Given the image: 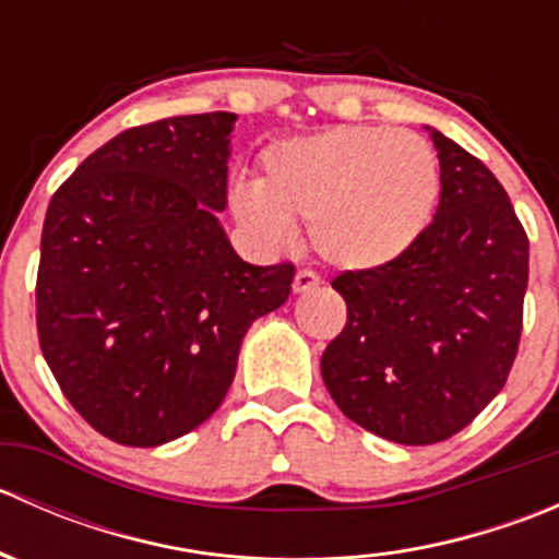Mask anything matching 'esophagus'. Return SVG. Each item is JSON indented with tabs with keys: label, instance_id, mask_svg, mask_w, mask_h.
<instances>
[{
	"label": "esophagus",
	"instance_id": "34e87169",
	"mask_svg": "<svg viewBox=\"0 0 559 559\" xmlns=\"http://www.w3.org/2000/svg\"><path fill=\"white\" fill-rule=\"evenodd\" d=\"M319 284L321 278L313 273V270H297L295 281H292V289H295V295H306V292L316 289Z\"/></svg>",
	"mask_w": 559,
	"mask_h": 559
}]
</instances>
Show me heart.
Segmentation results:
<instances>
[{
    "instance_id": "heart-1",
    "label": "heart",
    "mask_w": 559,
    "mask_h": 559,
    "mask_svg": "<svg viewBox=\"0 0 559 559\" xmlns=\"http://www.w3.org/2000/svg\"><path fill=\"white\" fill-rule=\"evenodd\" d=\"M441 197L432 145L405 129L335 127L292 138L262 156V178L235 180L229 211L257 243L286 246L295 222L326 264L379 270L430 227Z\"/></svg>"
}]
</instances>
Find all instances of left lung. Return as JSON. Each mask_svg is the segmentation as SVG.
Masks as SVG:
<instances>
[{
    "label": "left lung",
    "instance_id": "obj_1",
    "mask_svg": "<svg viewBox=\"0 0 559 559\" xmlns=\"http://www.w3.org/2000/svg\"><path fill=\"white\" fill-rule=\"evenodd\" d=\"M427 132L441 162L436 218L397 262L332 281L348 319L321 354L337 408L403 447L447 441L498 397L527 292L530 243L500 180Z\"/></svg>",
    "mask_w": 559,
    "mask_h": 559
}]
</instances>
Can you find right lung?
Instances as JSON below:
<instances>
[{
	"label": "right lung",
	"instance_id": "right-lung-1",
	"mask_svg": "<svg viewBox=\"0 0 559 559\" xmlns=\"http://www.w3.org/2000/svg\"><path fill=\"white\" fill-rule=\"evenodd\" d=\"M235 121L218 110L127 129L45 213L39 348L72 408L123 447L211 419L248 326L292 292L295 264L243 262L218 222Z\"/></svg>",
	"mask_w": 559,
	"mask_h": 559
}]
</instances>
